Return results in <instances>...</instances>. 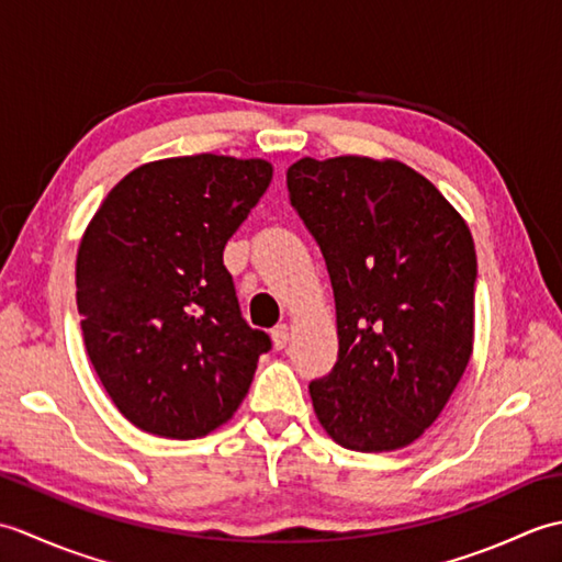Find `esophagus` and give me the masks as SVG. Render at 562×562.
Listing matches in <instances>:
<instances>
[{"label": "esophagus", "mask_w": 562, "mask_h": 562, "mask_svg": "<svg viewBox=\"0 0 562 562\" xmlns=\"http://www.w3.org/2000/svg\"><path fill=\"white\" fill-rule=\"evenodd\" d=\"M288 342H290V326H278L272 330V345H274V350H282V348H288Z\"/></svg>", "instance_id": "obj_1"}]
</instances>
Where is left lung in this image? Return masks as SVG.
<instances>
[{
  "mask_svg": "<svg viewBox=\"0 0 562 562\" xmlns=\"http://www.w3.org/2000/svg\"><path fill=\"white\" fill-rule=\"evenodd\" d=\"M288 188L336 294L338 362L308 386L318 423L352 451L408 447L445 411L473 355L469 224L398 159L304 157L288 169Z\"/></svg>",
  "mask_w": 562,
  "mask_h": 562,
  "instance_id": "8db88e82",
  "label": "left lung"
}]
</instances>
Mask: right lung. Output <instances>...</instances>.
<instances>
[{"mask_svg": "<svg viewBox=\"0 0 562 562\" xmlns=\"http://www.w3.org/2000/svg\"><path fill=\"white\" fill-rule=\"evenodd\" d=\"M270 181L268 159H157L115 183L83 229V345L142 432L205 437L246 398L270 338L241 318L222 254Z\"/></svg>", "mask_w": 562, "mask_h": 562, "instance_id": "add662e5", "label": "right lung"}]
</instances>
